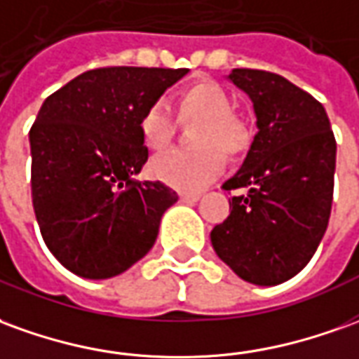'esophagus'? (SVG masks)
<instances>
[{
    "instance_id": "esophagus-1",
    "label": "esophagus",
    "mask_w": 359,
    "mask_h": 359,
    "mask_svg": "<svg viewBox=\"0 0 359 359\" xmlns=\"http://www.w3.org/2000/svg\"><path fill=\"white\" fill-rule=\"evenodd\" d=\"M179 198H180V202H187V204H194V202H198V200H200V194H187V192H182Z\"/></svg>"
}]
</instances>
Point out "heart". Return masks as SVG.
I'll return each instance as SVG.
<instances>
[{
	"instance_id": "1",
	"label": "heart",
	"mask_w": 359,
	"mask_h": 359,
	"mask_svg": "<svg viewBox=\"0 0 359 359\" xmlns=\"http://www.w3.org/2000/svg\"><path fill=\"white\" fill-rule=\"evenodd\" d=\"M179 116L184 122L200 120L194 130L196 149H172L149 163V175L180 192H198L223 171L225 157L241 155L250 142L247 124L235 114L231 97L222 85L198 81L184 87L177 99ZM140 136L144 144L161 151L171 144L177 120L167 102L154 101L140 116Z\"/></svg>"
}]
</instances>
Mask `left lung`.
Returning a JSON list of instances; mask_svg holds the SVG:
<instances>
[{"label":"left lung","mask_w":359,"mask_h":359,"mask_svg":"<svg viewBox=\"0 0 359 359\" xmlns=\"http://www.w3.org/2000/svg\"><path fill=\"white\" fill-rule=\"evenodd\" d=\"M229 79L247 93L258 134L223 190L231 214L210 237L217 257L257 285H276L307 266L327 231L337 140L315 97L264 69L237 67Z\"/></svg>","instance_id":"1"}]
</instances>
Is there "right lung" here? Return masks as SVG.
<instances>
[{
    "label": "right lung",
    "instance_id": "obj_1",
    "mask_svg": "<svg viewBox=\"0 0 359 359\" xmlns=\"http://www.w3.org/2000/svg\"><path fill=\"white\" fill-rule=\"evenodd\" d=\"M187 67H97L42 102L29 132L32 208L42 239L89 280L122 274L154 247L179 196L132 177L147 161L140 116Z\"/></svg>",
    "mask_w": 359,
    "mask_h": 359
}]
</instances>
